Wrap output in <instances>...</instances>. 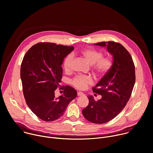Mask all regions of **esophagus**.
<instances>
[{
    "label": "esophagus",
    "mask_w": 153,
    "mask_h": 153,
    "mask_svg": "<svg viewBox=\"0 0 153 153\" xmlns=\"http://www.w3.org/2000/svg\"><path fill=\"white\" fill-rule=\"evenodd\" d=\"M77 95L78 96H81V95H84V94L81 92H77Z\"/></svg>",
    "instance_id": "34e87169"
}]
</instances>
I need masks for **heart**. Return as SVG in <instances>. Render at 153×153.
<instances>
[{"instance_id":"heart-1","label":"heart","mask_w":153,"mask_h":153,"mask_svg":"<svg viewBox=\"0 0 153 153\" xmlns=\"http://www.w3.org/2000/svg\"><path fill=\"white\" fill-rule=\"evenodd\" d=\"M80 54L91 65H92L94 72L98 76H104L112 67L113 62L111 58L103 57L102 53L95 49L84 48L80 51ZM73 59V55L72 53L68 54L65 58L64 68L65 71H68L71 70ZM71 83L77 89L83 90L92 83V80L88 76L79 75L73 79Z\"/></svg>"}]
</instances>
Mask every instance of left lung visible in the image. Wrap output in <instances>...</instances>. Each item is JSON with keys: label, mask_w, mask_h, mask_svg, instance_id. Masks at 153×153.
<instances>
[{"label": "left lung", "mask_w": 153, "mask_h": 153, "mask_svg": "<svg viewBox=\"0 0 153 153\" xmlns=\"http://www.w3.org/2000/svg\"><path fill=\"white\" fill-rule=\"evenodd\" d=\"M95 45L107 48L112 55L113 65L92 88L101 98L95 101L92 96H88L89 104L82 114L92 123L104 124L115 118L126 106L135 83V68L130 54L120 43L104 41Z\"/></svg>", "instance_id": "left-lung-1"}]
</instances>
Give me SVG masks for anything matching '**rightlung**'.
Wrapping results in <instances>:
<instances>
[{"label": "right lung", "mask_w": 153, "mask_h": 153, "mask_svg": "<svg viewBox=\"0 0 153 153\" xmlns=\"http://www.w3.org/2000/svg\"><path fill=\"white\" fill-rule=\"evenodd\" d=\"M73 49L72 46L39 42L30 48L23 58L20 77L24 97L32 112L43 121L59 118L77 97V91L67 85L59 88L64 91L62 95H55L62 77L61 65Z\"/></svg>", "instance_id": "add662e5"}]
</instances>
